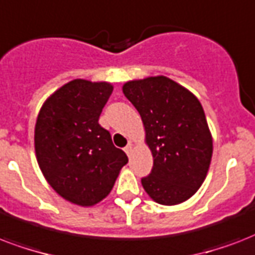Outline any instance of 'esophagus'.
Listing matches in <instances>:
<instances>
[{"instance_id":"1","label":"esophagus","mask_w":255,"mask_h":255,"mask_svg":"<svg viewBox=\"0 0 255 255\" xmlns=\"http://www.w3.org/2000/svg\"><path fill=\"white\" fill-rule=\"evenodd\" d=\"M133 147H134V145H133V143H131V142H129V145H128L125 147V153L128 155H129V157H130V155H131V153H133Z\"/></svg>"}]
</instances>
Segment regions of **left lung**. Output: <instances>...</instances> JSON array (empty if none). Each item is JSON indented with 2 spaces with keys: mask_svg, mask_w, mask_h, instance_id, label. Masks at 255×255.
Here are the masks:
<instances>
[{
  "mask_svg": "<svg viewBox=\"0 0 255 255\" xmlns=\"http://www.w3.org/2000/svg\"><path fill=\"white\" fill-rule=\"evenodd\" d=\"M122 92L141 116L153 155L142 186L161 205L185 202L201 187L212 162L213 137L201 102L165 76L128 81Z\"/></svg>",
  "mask_w": 255,
  "mask_h": 255,
  "instance_id": "left-lung-1",
  "label": "left lung"
}]
</instances>
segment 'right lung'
Masks as SVG:
<instances>
[{
    "instance_id": "obj_1",
    "label": "right lung",
    "mask_w": 255,
    "mask_h": 255,
    "mask_svg": "<svg viewBox=\"0 0 255 255\" xmlns=\"http://www.w3.org/2000/svg\"><path fill=\"white\" fill-rule=\"evenodd\" d=\"M112 92L110 82L73 80L47 97L35 122V157L43 177L57 194L84 208L109 195L128 163L98 124Z\"/></svg>"
}]
</instances>
